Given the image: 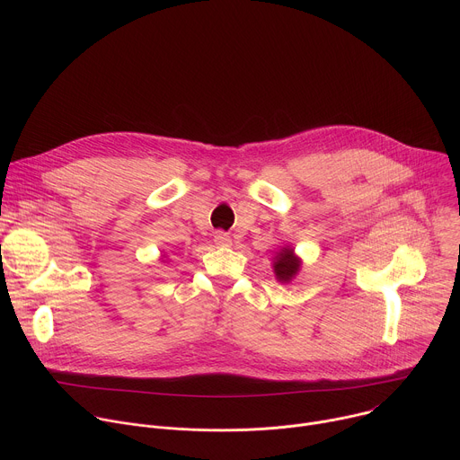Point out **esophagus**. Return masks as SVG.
Segmentation results:
<instances>
[{
    "label": "esophagus",
    "mask_w": 460,
    "mask_h": 460,
    "mask_svg": "<svg viewBox=\"0 0 460 460\" xmlns=\"http://www.w3.org/2000/svg\"><path fill=\"white\" fill-rule=\"evenodd\" d=\"M213 240H215V243H217L218 247H229V245H231V236H229L227 233H224V231H217L215 236H213Z\"/></svg>",
    "instance_id": "34e87169"
}]
</instances>
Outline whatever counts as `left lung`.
Listing matches in <instances>:
<instances>
[{"instance_id": "left-lung-1", "label": "left lung", "mask_w": 460, "mask_h": 460, "mask_svg": "<svg viewBox=\"0 0 460 460\" xmlns=\"http://www.w3.org/2000/svg\"><path fill=\"white\" fill-rule=\"evenodd\" d=\"M302 258L295 252L293 245H284L273 258V273L280 284H289L300 273Z\"/></svg>"}]
</instances>
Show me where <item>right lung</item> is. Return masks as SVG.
Returning a JSON list of instances; mask_svg holds the SVG:
<instances>
[{
  "instance_id": "add662e5",
  "label": "right lung",
  "mask_w": 460,
  "mask_h": 460,
  "mask_svg": "<svg viewBox=\"0 0 460 460\" xmlns=\"http://www.w3.org/2000/svg\"><path fill=\"white\" fill-rule=\"evenodd\" d=\"M160 260H162V261H165V256H162V258H160Z\"/></svg>"
}]
</instances>
